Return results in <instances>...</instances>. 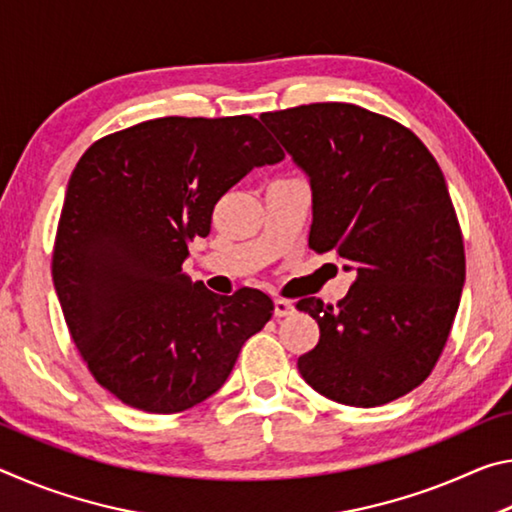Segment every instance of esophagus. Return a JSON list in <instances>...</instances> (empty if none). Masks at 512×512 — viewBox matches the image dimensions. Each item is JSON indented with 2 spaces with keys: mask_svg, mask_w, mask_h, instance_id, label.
I'll list each match as a JSON object with an SVG mask.
<instances>
[{
  "mask_svg": "<svg viewBox=\"0 0 512 512\" xmlns=\"http://www.w3.org/2000/svg\"><path fill=\"white\" fill-rule=\"evenodd\" d=\"M275 316L277 318H284V316H291L293 311H296V307H293L291 300H284V298H275Z\"/></svg>",
  "mask_w": 512,
  "mask_h": 512,
  "instance_id": "1",
  "label": "esophagus"
}]
</instances>
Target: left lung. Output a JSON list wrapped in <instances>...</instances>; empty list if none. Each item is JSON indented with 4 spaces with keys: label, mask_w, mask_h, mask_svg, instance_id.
<instances>
[{
    "label": "left lung",
    "mask_w": 512,
    "mask_h": 512,
    "mask_svg": "<svg viewBox=\"0 0 512 512\" xmlns=\"http://www.w3.org/2000/svg\"><path fill=\"white\" fill-rule=\"evenodd\" d=\"M262 121L309 178V248L334 250L357 273L336 307L298 300L320 327L298 359L302 379L361 409L411 393L445 348L465 282L443 171L409 128L354 103H309Z\"/></svg>",
    "instance_id": "8db88e82"
}]
</instances>
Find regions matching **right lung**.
I'll list each match as a JSON object with an SVG mask.
<instances>
[{"label": "right lung", "instance_id": "obj_1", "mask_svg": "<svg viewBox=\"0 0 512 512\" xmlns=\"http://www.w3.org/2000/svg\"><path fill=\"white\" fill-rule=\"evenodd\" d=\"M282 158L250 115L149 119L81 155L51 275L76 348L117 400L146 413L192 409L271 320L266 293L216 296L183 262L189 241L210 235L219 198Z\"/></svg>", "mask_w": 512, "mask_h": 512}]
</instances>
